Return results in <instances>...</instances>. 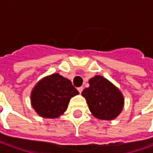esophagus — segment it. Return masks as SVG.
<instances>
[{"label": "esophagus", "instance_id": "1", "mask_svg": "<svg viewBox=\"0 0 153 153\" xmlns=\"http://www.w3.org/2000/svg\"><path fill=\"white\" fill-rule=\"evenodd\" d=\"M77 90H78V91H79V93L81 94V92H82V90H83V87H82V86H81V87H78Z\"/></svg>", "mask_w": 153, "mask_h": 153}]
</instances>
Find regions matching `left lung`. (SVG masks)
<instances>
[{"instance_id":"obj_1","label":"left lung","mask_w":153,"mask_h":153,"mask_svg":"<svg viewBox=\"0 0 153 153\" xmlns=\"http://www.w3.org/2000/svg\"><path fill=\"white\" fill-rule=\"evenodd\" d=\"M90 86L82 91L90 112L101 120H112L121 112L124 99L120 90L101 76L90 81Z\"/></svg>"}]
</instances>
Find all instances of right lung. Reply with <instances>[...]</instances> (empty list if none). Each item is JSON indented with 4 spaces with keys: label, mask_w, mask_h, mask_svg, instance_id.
<instances>
[{
    "label": "right lung",
    "mask_w": 153,
    "mask_h": 153,
    "mask_svg": "<svg viewBox=\"0 0 153 153\" xmlns=\"http://www.w3.org/2000/svg\"><path fill=\"white\" fill-rule=\"evenodd\" d=\"M78 94L71 81L54 73L34 87L31 94L32 108L41 117L56 118L67 110L70 99Z\"/></svg>",
    "instance_id": "add662e5"
}]
</instances>
